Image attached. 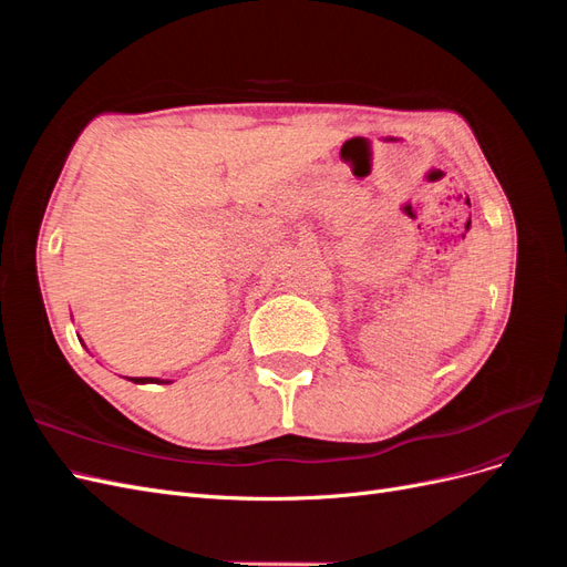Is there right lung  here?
Masks as SVG:
<instances>
[{
  "label": "right lung",
  "instance_id": "right-lung-1",
  "mask_svg": "<svg viewBox=\"0 0 567 567\" xmlns=\"http://www.w3.org/2000/svg\"><path fill=\"white\" fill-rule=\"evenodd\" d=\"M130 381H134V383H161L156 379H130Z\"/></svg>",
  "mask_w": 567,
  "mask_h": 567
}]
</instances>
